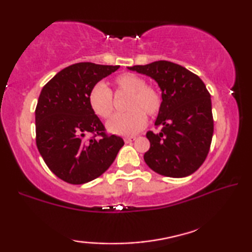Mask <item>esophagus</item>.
<instances>
[{
    "instance_id": "obj_1",
    "label": "esophagus",
    "mask_w": 252,
    "mask_h": 252,
    "mask_svg": "<svg viewBox=\"0 0 252 252\" xmlns=\"http://www.w3.org/2000/svg\"><path fill=\"white\" fill-rule=\"evenodd\" d=\"M135 138H136L135 136H126L125 138H124V140H125L126 143H128V142H132V141H134Z\"/></svg>"
}]
</instances>
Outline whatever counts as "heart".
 Listing matches in <instances>:
<instances>
[{"label":"heart","instance_id":"b5f03b06","mask_svg":"<svg viewBox=\"0 0 252 252\" xmlns=\"http://www.w3.org/2000/svg\"><path fill=\"white\" fill-rule=\"evenodd\" d=\"M145 79L133 72H124L114 79V85L118 92L128 93L125 114L115 115L107 123V129L112 134L128 136L140 132L147 124V114L155 117L161 109V94L156 87L145 85ZM89 105L97 117L107 119L114 110V102L110 90L104 84L99 83L91 89Z\"/></svg>","mask_w":252,"mask_h":252}]
</instances>
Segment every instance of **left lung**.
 <instances>
[{"label":"left lung","instance_id":"1","mask_svg":"<svg viewBox=\"0 0 252 252\" xmlns=\"http://www.w3.org/2000/svg\"><path fill=\"white\" fill-rule=\"evenodd\" d=\"M155 79L161 91L162 104L156 126L160 133H147L150 149L144 161L163 176L185 177L202 165L214 133L211 99L199 76L170 61H155L127 67Z\"/></svg>","mask_w":252,"mask_h":252}]
</instances>
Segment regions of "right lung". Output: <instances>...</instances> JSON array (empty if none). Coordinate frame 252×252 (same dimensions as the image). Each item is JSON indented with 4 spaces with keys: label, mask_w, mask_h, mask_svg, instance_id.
<instances>
[{
    "label": "right lung",
    "mask_w": 252,
    "mask_h": 252,
    "mask_svg": "<svg viewBox=\"0 0 252 252\" xmlns=\"http://www.w3.org/2000/svg\"><path fill=\"white\" fill-rule=\"evenodd\" d=\"M118 68L92 63L71 64L58 72L39 94L36 145L50 170L67 183L84 184L101 176L124 145L122 137L104 133L103 124L87 100L91 89Z\"/></svg>",
    "instance_id": "1"
}]
</instances>
